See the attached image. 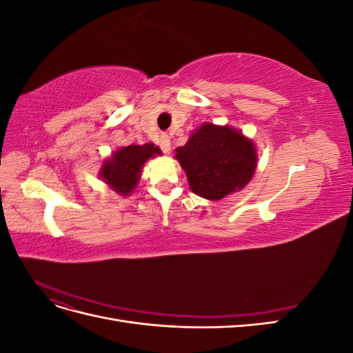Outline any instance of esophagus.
<instances>
[{
  "mask_svg": "<svg viewBox=\"0 0 353 353\" xmlns=\"http://www.w3.org/2000/svg\"><path fill=\"white\" fill-rule=\"evenodd\" d=\"M159 143H160V148H162L163 153L168 154L170 152V138L166 134H163L162 137H160Z\"/></svg>",
  "mask_w": 353,
  "mask_h": 353,
  "instance_id": "obj_1",
  "label": "esophagus"
}]
</instances>
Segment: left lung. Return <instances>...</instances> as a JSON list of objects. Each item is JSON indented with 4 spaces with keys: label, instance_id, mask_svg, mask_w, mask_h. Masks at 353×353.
I'll list each match as a JSON object with an SVG mask.
<instances>
[{
    "label": "left lung",
    "instance_id": "1",
    "mask_svg": "<svg viewBox=\"0 0 353 353\" xmlns=\"http://www.w3.org/2000/svg\"><path fill=\"white\" fill-rule=\"evenodd\" d=\"M175 153L191 191L208 200H221L244 188L258 162L252 140L227 125L203 123Z\"/></svg>",
    "mask_w": 353,
    "mask_h": 353
}]
</instances>
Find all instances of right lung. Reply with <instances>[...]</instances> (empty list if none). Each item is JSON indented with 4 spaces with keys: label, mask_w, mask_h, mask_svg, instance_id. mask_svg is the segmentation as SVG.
I'll return each mask as SVG.
<instances>
[{
    "label": "right lung",
    "mask_w": 353,
    "mask_h": 353,
    "mask_svg": "<svg viewBox=\"0 0 353 353\" xmlns=\"http://www.w3.org/2000/svg\"><path fill=\"white\" fill-rule=\"evenodd\" d=\"M162 154L153 143L121 147L103 163L100 178L121 196H130L141 176V169L148 159Z\"/></svg>",
    "instance_id": "add662e5"
}]
</instances>
